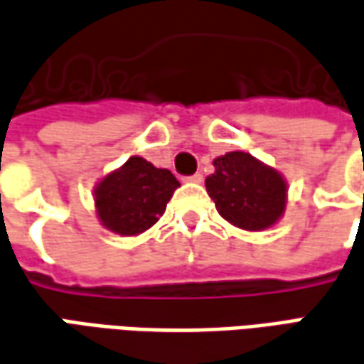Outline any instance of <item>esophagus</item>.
Listing matches in <instances>:
<instances>
[{
  "label": "esophagus",
  "mask_w": 364,
  "mask_h": 364,
  "mask_svg": "<svg viewBox=\"0 0 364 364\" xmlns=\"http://www.w3.org/2000/svg\"><path fill=\"white\" fill-rule=\"evenodd\" d=\"M187 181L201 183L203 181V173H195V175H191V177H187Z\"/></svg>",
  "instance_id": "1"
}]
</instances>
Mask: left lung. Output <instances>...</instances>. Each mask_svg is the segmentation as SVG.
Masks as SVG:
<instances>
[{
    "mask_svg": "<svg viewBox=\"0 0 364 364\" xmlns=\"http://www.w3.org/2000/svg\"><path fill=\"white\" fill-rule=\"evenodd\" d=\"M215 173L205 179L219 215L247 231H261L285 211L283 177L243 151H231L213 161Z\"/></svg>",
    "mask_w": 364,
    "mask_h": 364,
    "instance_id": "left-lung-1",
    "label": "left lung"
}]
</instances>
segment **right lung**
I'll use <instances>...</instances> for the list:
<instances>
[{"instance_id": "obj_1", "label": "right lung", "mask_w": 364, "mask_h": 364, "mask_svg": "<svg viewBox=\"0 0 364 364\" xmlns=\"http://www.w3.org/2000/svg\"><path fill=\"white\" fill-rule=\"evenodd\" d=\"M177 187L179 181L169 169L131 157L95 187L99 219L113 233H143L159 221Z\"/></svg>"}]
</instances>
